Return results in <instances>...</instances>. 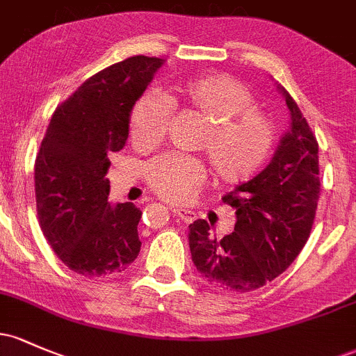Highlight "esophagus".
Segmentation results:
<instances>
[{"mask_svg":"<svg viewBox=\"0 0 356 356\" xmlns=\"http://www.w3.org/2000/svg\"><path fill=\"white\" fill-rule=\"evenodd\" d=\"M170 209H172V214H174V216L181 218L184 222H193L194 220H196V214H194L193 211L182 209V208H170Z\"/></svg>","mask_w":356,"mask_h":356,"instance_id":"esophagus-1","label":"esophagus"}]
</instances>
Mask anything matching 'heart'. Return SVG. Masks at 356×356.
Here are the masks:
<instances>
[{
	"label": "heart",
	"instance_id": "1",
	"mask_svg": "<svg viewBox=\"0 0 356 356\" xmlns=\"http://www.w3.org/2000/svg\"><path fill=\"white\" fill-rule=\"evenodd\" d=\"M175 92L209 123L197 147L208 155L218 182L241 184L265 165L275 143V128L267 115L253 108L255 97L247 86L214 74L181 81ZM172 104L165 96L145 92L130 113L131 142L142 148L157 145L167 134ZM143 177L163 201L186 202L204 184L206 170L197 159L163 154L147 163Z\"/></svg>",
	"mask_w": 356,
	"mask_h": 356
}]
</instances>
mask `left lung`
Masks as SVG:
<instances>
[{"mask_svg":"<svg viewBox=\"0 0 356 356\" xmlns=\"http://www.w3.org/2000/svg\"><path fill=\"white\" fill-rule=\"evenodd\" d=\"M291 111V130L272 162L222 196L236 211L235 232L218 238L206 220L189 225L197 272L222 291L250 292L279 277L306 245L319 201L318 140L292 96L277 86Z\"/></svg>","mask_w":356,"mask_h":356,"instance_id":"8db88e82","label":"left lung"}]
</instances>
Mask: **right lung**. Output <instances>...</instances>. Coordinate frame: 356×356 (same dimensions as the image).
Wrapping results in <instances>:
<instances>
[{"label": "right lung", "mask_w": 356, "mask_h": 356, "mask_svg": "<svg viewBox=\"0 0 356 356\" xmlns=\"http://www.w3.org/2000/svg\"><path fill=\"white\" fill-rule=\"evenodd\" d=\"M159 57L135 56L99 70L52 115L35 160L38 222L56 255L84 277L123 272L138 257L142 211L108 202L109 154L124 147L130 113Z\"/></svg>", "instance_id": "right-lung-1"}]
</instances>
